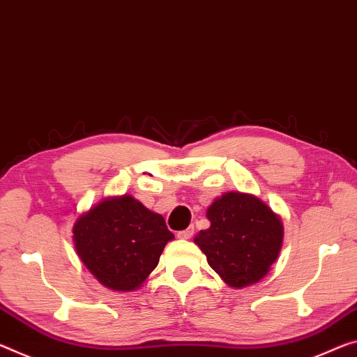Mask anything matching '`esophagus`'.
Segmentation results:
<instances>
[{"mask_svg": "<svg viewBox=\"0 0 357 357\" xmlns=\"http://www.w3.org/2000/svg\"><path fill=\"white\" fill-rule=\"evenodd\" d=\"M192 235H194V227H189L185 230L178 231V238H181V240H189V238H192Z\"/></svg>", "mask_w": 357, "mask_h": 357, "instance_id": "1", "label": "esophagus"}]
</instances>
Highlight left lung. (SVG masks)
Here are the masks:
<instances>
[{"label": "left lung", "instance_id": "obj_1", "mask_svg": "<svg viewBox=\"0 0 357 357\" xmlns=\"http://www.w3.org/2000/svg\"><path fill=\"white\" fill-rule=\"evenodd\" d=\"M211 225L194 243L216 273L231 287H246L268 273L282 246L278 214L251 194L227 192L208 206Z\"/></svg>", "mask_w": 357, "mask_h": 357}]
</instances>
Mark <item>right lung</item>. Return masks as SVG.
<instances>
[{"mask_svg":"<svg viewBox=\"0 0 357 357\" xmlns=\"http://www.w3.org/2000/svg\"><path fill=\"white\" fill-rule=\"evenodd\" d=\"M173 238L165 219L130 195L101 200L73 227L79 259L101 284L121 292L141 287Z\"/></svg>","mask_w":357,"mask_h":357,"instance_id":"1","label":"right lung"}]
</instances>
